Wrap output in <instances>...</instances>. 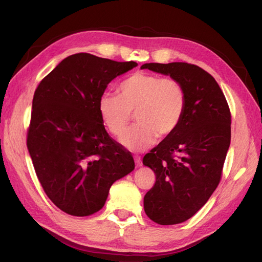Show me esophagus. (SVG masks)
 I'll return each mask as SVG.
<instances>
[{"label":"esophagus","instance_id":"obj_1","mask_svg":"<svg viewBox=\"0 0 262 262\" xmlns=\"http://www.w3.org/2000/svg\"><path fill=\"white\" fill-rule=\"evenodd\" d=\"M134 162H136L137 167H140V166H142V160H141V157L139 155L134 156Z\"/></svg>","mask_w":262,"mask_h":262}]
</instances>
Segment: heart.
Segmentation results:
<instances>
[{
    "label": "heart",
    "instance_id": "b5f03b06",
    "mask_svg": "<svg viewBox=\"0 0 262 262\" xmlns=\"http://www.w3.org/2000/svg\"><path fill=\"white\" fill-rule=\"evenodd\" d=\"M117 92L118 95H101L98 113L114 137H121L129 128L132 115L136 116L138 124L121 139L131 150H143L158 136H170L184 118L186 91L176 78L137 72L119 84Z\"/></svg>",
    "mask_w": 262,
    "mask_h": 262
}]
</instances>
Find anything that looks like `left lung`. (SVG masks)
I'll return each mask as SVG.
<instances>
[{"mask_svg":"<svg viewBox=\"0 0 262 262\" xmlns=\"http://www.w3.org/2000/svg\"><path fill=\"white\" fill-rule=\"evenodd\" d=\"M141 69L181 83L187 102L176 131L143 157L156 181L144 196V211L161 225L189 220L220 184L231 143V112L219 84L200 67L186 62L145 63Z\"/></svg>","mask_w":262,"mask_h":262,"instance_id":"obj_1","label":"left lung"}]
</instances>
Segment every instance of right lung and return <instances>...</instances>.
<instances>
[{
    "label": "right lung",
    "mask_w": 262,
    "mask_h": 262,
    "mask_svg": "<svg viewBox=\"0 0 262 262\" xmlns=\"http://www.w3.org/2000/svg\"><path fill=\"white\" fill-rule=\"evenodd\" d=\"M137 66L75 53L35 91L27 147L46 194L70 215L98 212L114 182L134 169L131 153L107 133L98 100L115 77Z\"/></svg>",
    "instance_id": "add662e5"
}]
</instances>
